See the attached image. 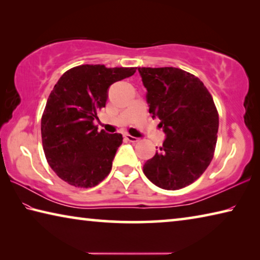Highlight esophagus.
<instances>
[{
    "label": "esophagus",
    "instance_id": "34e87169",
    "mask_svg": "<svg viewBox=\"0 0 260 260\" xmlns=\"http://www.w3.org/2000/svg\"><path fill=\"white\" fill-rule=\"evenodd\" d=\"M125 139H126L127 141H129V142H132V143L139 142V139H138V138H135V136H132V135H129V134H126V135H125Z\"/></svg>",
    "mask_w": 260,
    "mask_h": 260
}]
</instances>
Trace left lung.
Returning a JSON list of instances; mask_svg holds the SVG:
<instances>
[{
    "instance_id": "1",
    "label": "left lung",
    "mask_w": 260,
    "mask_h": 260,
    "mask_svg": "<svg viewBox=\"0 0 260 260\" xmlns=\"http://www.w3.org/2000/svg\"><path fill=\"white\" fill-rule=\"evenodd\" d=\"M152 118L166 139L143 173L157 187L177 190L196 181L214 155L219 114L208 88L177 68H139Z\"/></svg>"
}]
</instances>
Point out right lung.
<instances>
[{"instance_id": "obj_1", "label": "right lung", "mask_w": 260, "mask_h": 260, "mask_svg": "<svg viewBox=\"0 0 260 260\" xmlns=\"http://www.w3.org/2000/svg\"><path fill=\"white\" fill-rule=\"evenodd\" d=\"M135 71L86 64L57 81L42 113L41 135L48 164L63 181L91 188L109 175L122 135L99 132L94 120L105 107L109 87Z\"/></svg>"}]
</instances>
